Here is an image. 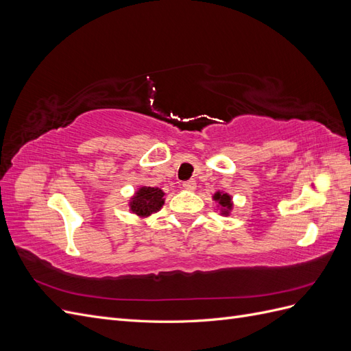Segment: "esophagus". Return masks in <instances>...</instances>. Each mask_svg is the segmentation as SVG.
I'll return each instance as SVG.
<instances>
[{"label":"esophagus","instance_id":"1","mask_svg":"<svg viewBox=\"0 0 351 351\" xmlns=\"http://www.w3.org/2000/svg\"><path fill=\"white\" fill-rule=\"evenodd\" d=\"M183 189L189 190V192H193V190L196 189V182H195V180H189V182H184Z\"/></svg>","mask_w":351,"mask_h":351}]
</instances>
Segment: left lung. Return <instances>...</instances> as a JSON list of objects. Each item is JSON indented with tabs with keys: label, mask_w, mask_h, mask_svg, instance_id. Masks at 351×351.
<instances>
[{
	"label": "left lung",
	"mask_w": 351,
	"mask_h": 351,
	"mask_svg": "<svg viewBox=\"0 0 351 351\" xmlns=\"http://www.w3.org/2000/svg\"><path fill=\"white\" fill-rule=\"evenodd\" d=\"M214 200L218 202V205L221 208V215H230V212L232 209V199L228 193H222V192H217L214 196Z\"/></svg>",
	"instance_id": "obj_1"
}]
</instances>
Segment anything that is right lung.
Listing matches in <instances>:
<instances>
[{
    "mask_svg": "<svg viewBox=\"0 0 351 351\" xmlns=\"http://www.w3.org/2000/svg\"><path fill=\"white\" fill-rule=\"evenodd\" d=\"M164 192L158 187H147L143 186L137 190L136 195L130 200V210L133 214L141 218L149 217L151 214H155L164 205Z\"/></svg>",
    "mask_w": 351,
    "mask_h": 351,
    "instance_id": "right-lung-1",
    "label": "right lung"
}]
</instances>
